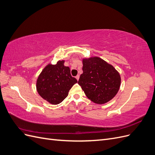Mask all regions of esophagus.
<instances>
[{
  "label": "esophagus",
  "instance_id": "obj_1",
  "mask_svg": "<svg viewBox=\"0 0 155 155\" xmlns=\"http://www.w3.org/2000/svg\"><path fill=\"white\" fill-rule=\"evenodd\" d=\"M76 78L77 80L78 81V80H79V75H77V76H76Z\"/></svg>",
  "mask_w": 155,
  "mask_h": 155
}]
</instances>
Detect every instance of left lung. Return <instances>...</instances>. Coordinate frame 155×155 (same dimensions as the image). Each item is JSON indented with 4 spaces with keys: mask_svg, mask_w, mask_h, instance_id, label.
Wrapping results in <instances>:
<instances>
[{
    "mask_svg": "<svg viewBox=\"0 0 155 155\" xmlns=\"http://www.w3.org/2000/svg\"><path fill=\"white\" fill-rule=\"evenodd\" d=\"M83 72L78 84L94 103L106 104L118 93L121 84L120 75L104 59L98 57L83 59Z\"/></svg>",
    "mask_w": 155,
    "mask_h": 155,
    "instance_id": "1",
    "label": "left lung"
}]
</instances>
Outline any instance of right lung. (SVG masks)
<instances>
[{
	"label": "right lung",
	"mask_w": 155,
	"mask_h": 155,
	"mask_svg": "<svg viewBox=\"0 0 155 155\" xmlns=\"http://www.w3.org/2000/svg\"><path fill=\"white\" fill-rule=\"evenodd\" d=\"M64 63L62 60L55 64H48L37 78V92L51 104L61 103L67 97L70 88L78 82L70 74V68L65 67Z\"/></svg>",
	"instance_id": "right-lung-1"
}]
</instances>
